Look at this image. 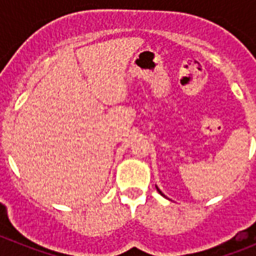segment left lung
<instances>
[{
	"instance_id": "1",
	"label": "left lung",
	"mask_w": 256,
	"mask_h": 256,
	"mask_svg": "<svg viewBox=\"0 0 256 256\" xmlns=\"http://www.w3.org/2000/svg\"><path fill=\"white\" fill-rule=\"evenodd\" d=\"M156 190H158V191H159V194H160V195H162V191H160V190H159V188H158V187H156ZM162 196H164V195H162Z\"/></svg>"
}]
</instances>
